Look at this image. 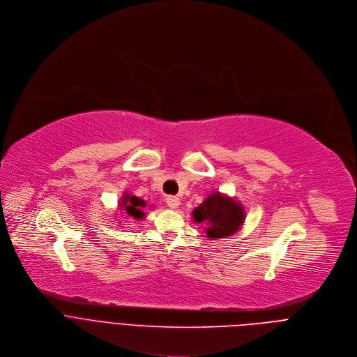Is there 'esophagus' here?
Returning <instances> with one entry per match:
<instances>
[{
	"label": "esophagus",
	"mask_w": 357,
	"mask_h": 357,
	"mask_svg": "<svg viewBox=\"0 0 357 357\" xmlns=\"http://www.w3.org/2000/svg\"><path fill=\"white\" fill-rule=\"evenodd\" d=\"M166 204L170 206V208H177L180 205V198L176 197V195H169L166 198Z\"/></svg>",
	"instance_id": "34e87169"
}]
</instances>
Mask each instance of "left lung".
I'll return each instance as SVG.
<instances>
[{"label": "left lung", "mask_w": 357, "mask_h": 357, "mask_svg": "<svg viewBox=\"0 0 357 357\" xmlns=\"http://www.w3.org/2000/svg\"><path fill=\"white\" fill-rule=\"evenodd\" d=\"M194 220L206 222L209 238H225L235 234L243 222L245 213L241 205L221 194H212L192 211Z\"/></svg>", "instance_id": "obj_1"}]
</instances>
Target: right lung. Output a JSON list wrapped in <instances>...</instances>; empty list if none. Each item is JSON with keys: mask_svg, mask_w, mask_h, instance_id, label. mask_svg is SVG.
I'll list each match as a JSON object with an SVG mask.
<instances>
[{"mask_svg": "<svg viewBox=\"0 0 357 357\" xmlns=\"http://www.w3.org/2000/svg\"><path fill=\"white\" fill-rule=\"evenodd\" d=\"M123 206H125V211L129 213L130 217L139 220V218L144 217V212H142V208L146 206V202H145L144 199L137 198V197L125 195V198H123Z\"/></svg>", "mask_w": 357, "mask_h": 357, "instance_id": "obj_1", "label": "right lung"}]
</instances>
